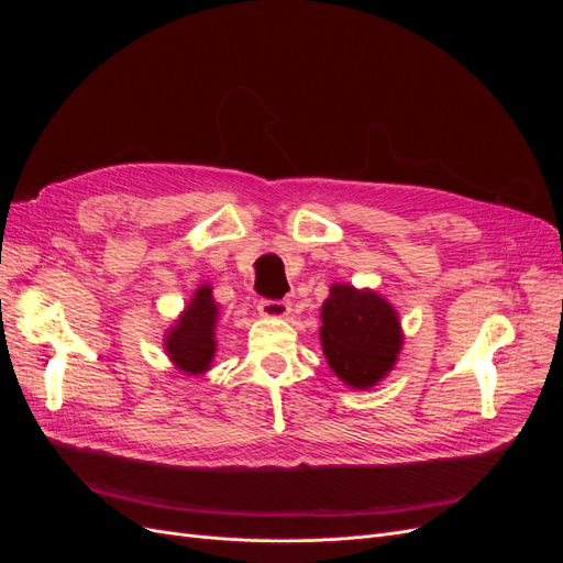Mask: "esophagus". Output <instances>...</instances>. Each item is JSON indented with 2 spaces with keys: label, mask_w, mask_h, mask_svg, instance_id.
I'll use <instances>...</instances> for the list:
<instances>
[{
  "label": "esophagus",
  "mask_w": 563,
  "mask_h": 563,
  "mask_svg": "<svg viewBox=\"0 0 563 563\" xmlns=\"http://www.w3.org/2000/svg\"><path fill=\"white\" fill-rule=\"evenodd\" d=\"M258 312H261L263 317H286L288 312H291V302H288V300H269V298H265V300L258 302Z\"/></svg>",
  "instance_id": "1"
}]
</instances>
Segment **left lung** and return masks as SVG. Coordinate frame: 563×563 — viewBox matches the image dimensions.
<instances>
[{"label":"left lung","instance_id":"obj_1","mask_svg":"<svg viewBox=\"0 0 563 563\" xmlns=\"http://www.w3.org/2000/svg\"><path fill=\"white\" fill-rule=\"evenodd\" d=\"M321 321L323 354L347 385L360 389L376 385L397 362L399 319L378 294L335 284L323 300Z\"/></svg>","mask_w":563,"mask_h":563}]
</instances>
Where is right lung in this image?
Listing matches in <instances>:
<instances>
[{
	"mask_svg": "<svg viewBox=\"0 0 563 563\" xmlns=\"http://www.w3.org/2000/svg\"><path fill=\"white\" fill-rule=\"evenodd\" d=\"M216 302L211 288L201 286L192 302L185 308V314L166 335V352L172 362L185 373H203L209 368L216 352Z\"/></svg>",
	"mask_w": 563,
	"mask_h": 563,
	"instance_id": "add662e5",
	"label": "right lung"
}]
</instances>
